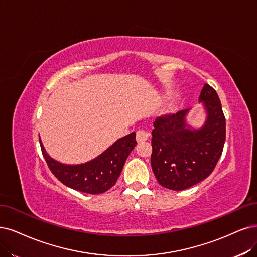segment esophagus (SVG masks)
<instances>
[{"instance_id":"1","label":"esophagus","mask_w":257,"mask_h":257,"mask_svg":"<svg viewBox=\"0 0 257 257\" xmlns=\"http://www.w3.org/2000/svg\"><path fill=\"white\" fill-rule=\"evenodd\" d=\"M148 137H149V132H147V131H145V130H138L137 131V141L139 142H144V141H146L147 139H148Z\"/></svg>"}]
</instances>
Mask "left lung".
<instances>
[{
  "label": "left lung",
  "mask_w": 257,
  "mask_h": 257,
  "mask_svg": "<svg viewBox=\"0 0 257 257\" xmlns=\"http://www.w3.org/2000/svg\"><path fill=\"white\" fill-rule=\"evenodd\" d=\"M199 100L206 120L199 129L189 127V109L157 117L154 122L151 168L160 185L173 191L192 187L212 174L225 141V117L216 91L205 83Z\"/></svg>",
  "instance_id": "obj_1"
}]
</instances>
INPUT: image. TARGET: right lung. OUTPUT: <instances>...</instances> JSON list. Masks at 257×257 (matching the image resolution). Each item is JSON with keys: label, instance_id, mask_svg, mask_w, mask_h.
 I'll return each mask as SVG.
<instances>
[{"label": "right lung", "instance_id": "add662e5", "mask_svg": "<svg viewBox=\"0 0 257 257\" xmlns=\"http://www.w3.org/2000/svg\"><path fill=\"white\" fill-rule=\"evenodd\" d=\"M39 141L42 155L53 175L68 187L92 195L102 194L114 186L129 154L137 145L136 132H132L117 140L90 162L65 165L57 162L47 155L40 139Z\"/></svg>", "mask_w": 257, "mask_h": 257}]
</instances>
